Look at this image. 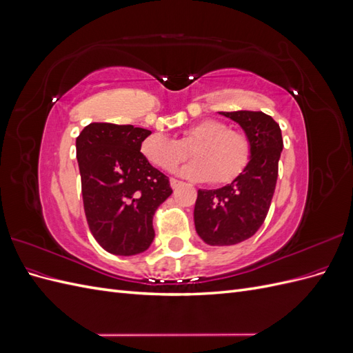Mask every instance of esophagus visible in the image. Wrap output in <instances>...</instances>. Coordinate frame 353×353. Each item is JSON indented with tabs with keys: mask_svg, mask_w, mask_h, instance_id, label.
Returning <instances> with one entry per match:
<instances>
[{
	"mask_svg": "<svg viewBox=\"0 0 353 353\" xmlns=\"http://www.w3.org/2000/svg\"><path fill=\"white\" fill-rule=\"evenodd\" d=\"M181 184H183V183H181V181H178V179H175V178H170V187H172L174 190L178 188Z\"/></svg>",
	"mask_w": 353,
	"mask_h": 353,
	"instance_id": "34e87169",
	"label": "esophagus"
}]
</instances>
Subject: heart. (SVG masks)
Returning a JSON list of instances; mask_svg holds the SVG:
<instances>
[{
	"instance_id": "heart-1",
	"label": "heart",
	"mask_w": 353,
	"mask_h": 353,
	"mask_svg": "<svg viewBox=\"0 0 353 353\" xmlns=\"http://www.w3.org/2000/svg\"><path fill=\"white\" fill-rule=\"evenodd\" d=\"M196 159L184 166L179 174L194 179L227 185L240 178L252 159L248 137L231 131V128L216 119L200 121L172 140L163 134L145 137L140 152L148 163L162 170H174L188 159V152Z\"/></svg>"
}]
</instances>
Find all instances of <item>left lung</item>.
<instances>
[{"label":"left lung","instance_id":"1","mask_svg":"<svg viewBox=\"0 0 353 353\" xmlns=\"http://www.w3.org/2000/svg\"><path fill=\"white\" fill-rule=\"evenodd\" d=\"M236 121L248 135L252 159L244 174L216 190H199L194 225L210 245H232L250 239L261 228L279 176L283 152L280 125L263 112H219Z\"/></svg>","mask_w":353,"mask_h":353}]
</instances>
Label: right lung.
<instances>
[{
    "label": "right lung",
    "mask_w": 353,
    "mask_h": 353,
    "mask_svg": "<svg viewBox=\"0 0 353 353\" xmlns=\"http://www.w3.org/2000/svg\"><path fill=\"white\" fill-rule=\"evenodd\" d=\"M150 134L132 125L94 122L77 138L85 216L94 239L113 254L150 248L154 213L172 194L168 176L140 152Z\"/></svg>",
    "instance_id": "right-lung-1"
}]
</instances>
